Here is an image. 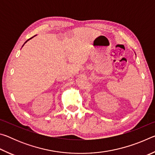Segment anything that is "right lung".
Masks as SVG:
<instances>
[{
    "mask_svg": "<svg viewBox=\"0 0 155 155\" xmlns=\"http://www.w3.org/2000/svg\"><path fill=\"white\" fill-rule=\"evenodd\" d=\"M35 35H34L33 37H35ZM33 37H32V38H31L30 39H28V40H27V41H25V44H26V43H27V41H28V40H31V39H32V38H33ZM25 44H23V46H24V45H25ZM23 46H22V47H23Z\"/></svg>",
    "mask_w": 155,
    "mask_h": 155,
    "instance_id": "1",
    "label": "right lung"
}]
</instances>
